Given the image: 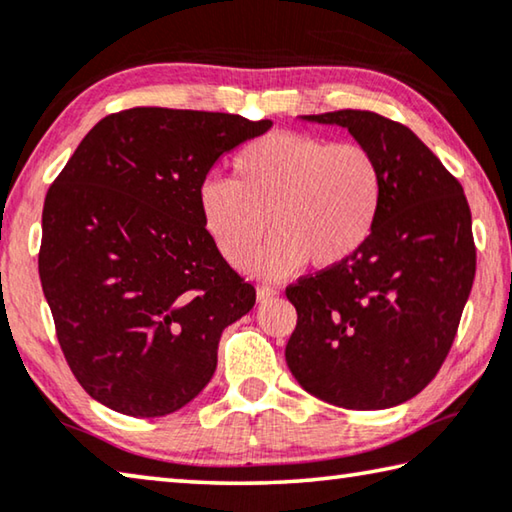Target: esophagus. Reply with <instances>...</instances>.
I'll return each instance as SVG.
<instances>
[{"label":"esophagus","instance_id":"1","mask_svg":"<svg viewBox=\"0 0 512 512\" xmlns=\"http://www.w3.org/2000/svg\"><path fill=\"white\" fill-rule=\"evenodd\" d=\"M273 296H278V289L269 285V282H262V285L257 287V300H269Z\"/></svg>","mask_w":512,"mask_h":512}]
</instances>
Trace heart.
<instances>
[{"instance_id": "1", "label": "heart", "mask_w": 512, "mask_h": 512, "mask_svg": "<svg viewBox=\"0 0 512 512\" xmlns=\"http://www.w3.org/2000/svg\"><path fill=\"white\" fill-rule=\"evenodd\" d=\"M380 205V170L360 143L273 132L241 148L232 180L207 177L198 186L202 225L218 253L237 269L253 262L271 278L346 262L367 243Z\"/></svg>"}]
</instances>
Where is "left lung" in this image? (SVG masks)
Returning a JSON list of instances; mask_svg holds the SVG:
<instances>
[{"mask_svg": "<svg viewBox=\"0 0 512 512\" xmlns=\"http://www.w3.org/2000/svg\"><path fill=\"white\" fill-rule=\"evenodd\" d=\"M342 125L380 170L376 225L346 262L287 287L298 312L285 358L300 387L346 410L417 396L451 351L476 275L460 182L415 132L380 113L305 116Z\"/></svg>", "mask_w": 512, "mask_h": 512, "instance_id": "obj_1", "label": "left lung"}]
</instances>
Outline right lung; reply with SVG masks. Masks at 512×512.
<instances>
[{
    "mask_svg": "<svg viewBox=\"0 0 512 512\" xmlns=\"http://www.w3.org/2000/svg\"><path fill=\"white\" fill-rule=\"evenodd\" d=\"M234 113L134 107L102 118L52 182L38 273L72 376L107 408L164 417L212 380L255 287L202 225L198 186L269 132Z\"/></svg>",
    "mask_w": 512,
    "mask_h": 512,
    "instance_id": "right-lung-1",
    "label": "right lung"
}]
</instances>
